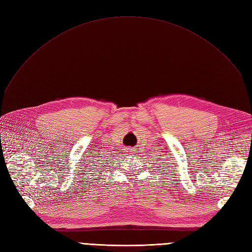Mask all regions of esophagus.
Segmentation results:
<instances>
[{
  "label": "esophagus",
  "mask_w": 252,
  "mask_h": 252,
  "mask_svg": "<svg viewBox=\"0 0 252 252\" xmlns=\"http://www.w3.org/2000/svg\"><path fill=\"white\" fill-rule=\"evenodd\" d=\"M126 152H132V149H130V148H128V149H126Z\"/></svg>",
  "instance_id": "obj_1"
}]
</instances>
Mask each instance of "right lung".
<instances>
[{
    "mask_svg": "<svg viewBox=\"0 0 252 252\" xmlns=\"http://www.w3.org/2000/svg\"><path fill=\"white\" fill-rule=\"evenodd\" d=\"M109 167H110V166H109Z\"/></svg>",
    "mask_w": 252,
    "mask_h": 252,
    "instance_id": "add662e5",
    "label": "right lung"
}]
</instances>
